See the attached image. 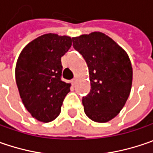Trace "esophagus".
<instances>
[{
	"mask_svg": "<svg viewBox=\"0 0 153 153\" xmlns=\"http://www.w3.org/2000/svg\"><path fill=\"white\" fill-rule=\"evenodd\" d=\"M71 83H72V85H75V83H76V79H73L72 80H71Z\"/></svg>",
	"mask_w": 153,
	"mask_h": 153,
	"instance_id": "1",
	"label": "esophagus"
}]
</instances>
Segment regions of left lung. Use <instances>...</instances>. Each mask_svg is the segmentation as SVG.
<instances>
[{
	"mask_svg": "<svg viewBox=\"0 0 153 153\" xmlns=\"http://www.w3.org/2000/svg\"><path fill=\"white\" fill-rule=\"evenodd\" d=\"M73 45L85 60L91 91L82 103L85 115L96 123H107L122 110L129 97L133 68L128 55L103 32L73 37Z\"/></svg>",
	"mask_w": 153,
	"mask_h": 153,
	"instance_id": "1",
	"label": "left lung"
}]
</instances>
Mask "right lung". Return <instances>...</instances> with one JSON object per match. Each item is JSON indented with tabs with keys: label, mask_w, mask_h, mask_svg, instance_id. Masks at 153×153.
Returning a JSON list of instances; mask_svg holds the SVG:
<instances>
[{
	"label": "right lung",
	"mask_w": 153,
	"mask_h": 153,
	"mask_svg": "<svg viewBox=\"0 0 153 153\" xmlns=\"http://www.w3.org/2000/svg\"><path fill=\"white\" fill-rule=\"evenodd\" d=\"M68 36L43 34L25 45L17 60L15 79L20 98L31 116L50 123L61 113L71 84L61 79L62 56L72 45Z\"/></svg>",
	"instance_id": "right-lung-1"
}]
</instances>
